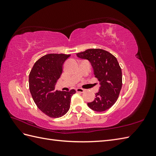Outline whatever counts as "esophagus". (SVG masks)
<instances>
[{
    "label": "esophagus",
    "instance_id": "1",
    "mask_svg": "<svg viewBox=\"0 0 156 156\" xmlns=\"http://www.w3.org/2000/svg\"><path fill=\"white\" fill-rule=\"evenodd\" d=\"M84 91H85L84 89H83V88H76V92H80V93H83Z\"/></svg>",
    "mask_w": 156,
    "mask_h": 156
}]
</instances>
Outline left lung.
I'll use <instances>...</instances> for the list:
<instances>
[{"instance_id": "left-lung-1", "label": "left lung", "mask_w": 156, "mask_h": 156, "mask_svg": "<svg viewBox=\"0 0 156 156\" xmlns=\"http://www.w3.org/2000/svg\"><path fill=\"white\" fill-rule=\"evenodd\" d=\"M77 56L90 62L101 84L94 101L88 106L97 112L108 110L117 101L122 88V72L117 58L102 49H88L78 53Z\"/></svg>"}]
</instances>
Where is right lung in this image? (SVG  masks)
Masks as SVG:
<instances>
[{
	"mask_svg": "<svg viewBox=\"0 0 156 156\" xmlns=\"http://www.w3.org/2000/svg\"><path fill=\"white\" fill-rule=\"evenodd\" d=\"M70 55L49 54L42 56L35 63L29 76V90L35 105L48 117L59 118L70 107V91L55 90V83L63 72L64 62Z\"/></svg>",
	"mask_w": 156,
	"mask_h": 156,
	"instance_id": "add662e5",
	"label": "right lung"
}]
</instances>
